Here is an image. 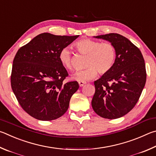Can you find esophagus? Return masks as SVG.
I'll use <instances>...</instances> for the list:
<instances>
[{
  "label": "esophagus",
  "instance_id": "obj_1",
  "mask_svg": "<svg viewBox=\"0 0 156 156\" xmlns=\"http://www.w3.org/2000/svg\"><path fill=\"white\" fill-rule=\"evenodd\" d=\"M86 83V82H83V81H80V82H79V85H80V87H82V86H83L84 85H85Z\"/></svg>",
  "mask_w": 156,
  "mask_h": 156
}]
</instances>
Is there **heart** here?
Masks as SVG:
<instances>
[{"instance_id": "obj_1", "label": "heart", "mask_w": 156, "mask_h": 156, "mask_svg": "<svg viewBox=\"0 0 156 156\" xmlns=\"http://www.w3.org/2000/svg\"><path fill=\"white\" fill-rule=\"evenodd\" d=\"M75 46L79 53L88 55L85 70H79L73 78L77 81L93 80L97 76L108 73L114 65L116 58V47L110 42H101L99 40L83 38L76 41ZM59 59L66 69L73 70L74 68L73 53L69 47L62 48L59 51Z\"/></svg>"}]
</instances>
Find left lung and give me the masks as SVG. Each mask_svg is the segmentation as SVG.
<instances>
[{
    "label": "left lung",
    "instance_id": "obj_1",
    "mask_svg": "<svg viewBox=\"0 0 156 156\" xmlns=\"http://www.w3.org/2000/svg\"><path fill=\"white\" fill-rule=\"evenodd\" d=\"M115 46L116 58L108 73L94 81L92 106L98 115L108 119L123 116L134 108L146 83L143 55L137 46L122 35H98Z\"/></svg>",
    "mask_w": 156,
    "mask_h": 156
}]
</instances>
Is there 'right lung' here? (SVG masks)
Wrapping results in <instances>:
<instances>
[{"label": "right lung", "instance_id": "obj_1", "mask_svg": "<svg viewBox=\"0 0 156 156\" xmlns=\"http://www.w3.org/2000/svg\"><path fill=\"white\" fill-rule=\"evenodd\" d=\"M78 37L43 33L16 53L11 86L22 108L34 118L52 121L67 111L71 97L80 86L76 81L64 82L68 73L59 53Z\"/></svg>", "mask_w": 156, "mask_h": 156}]
</instances>
